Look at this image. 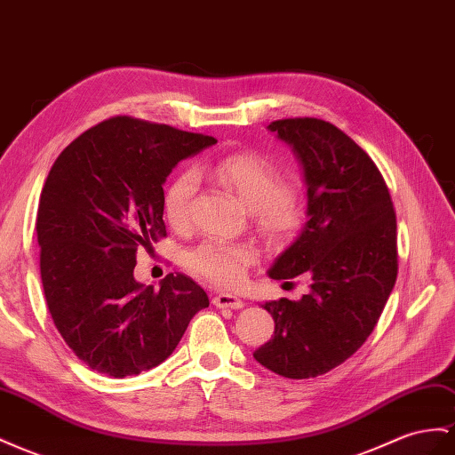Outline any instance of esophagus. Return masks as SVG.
Here are the masks:
<instances>
[{"label": "esophagus", "instance_id": "34e87169", "mask_svg": "<svg viewBox=\"0 0 455 455\" xmlns=\"http://www.w3.org/2000/svg\"><path fill=\"white\" fill-rule=\"evenodd\" d=\"M212 304L218 306V308H231V310H241L244 302L239 297H233V294L228 292H220L212 299Z\"/></svg>", "mask_w": 455, "mask_h": 455}]
</instances>
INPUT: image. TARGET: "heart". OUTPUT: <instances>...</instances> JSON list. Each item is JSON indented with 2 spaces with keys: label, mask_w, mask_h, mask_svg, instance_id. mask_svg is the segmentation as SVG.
I'll use <instances>...</instances> for the list:
<instances>
[{
  "label": "heart",
  "mask_w": 455,
  "mask_h": 455,
  "mask_svg": "<svg viewBox=\"0 0 455 455\" xmlns=\"http://www.w3.org/2000/svg\"><path fill=\"white\" fill-rule=\"evenodd\" d=\"M218 181L237 193L256 216V224L267 237L287 239L302 226V206L287 178L269 158L254 153H237L220 158L212 166ZM197 172L183 170L168 183L163 199L164 216L174 228L189 224L191 203L197 191ZM256 252L249 244L206 239L188 252V266L216 285L231 287L243 281Z\"/></svg>",
  "instance_id": "1"
}]
</instances>
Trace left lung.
I'll use <instances>...</instances> for the list:
<instances>
[{
    "label": "left lung",
    "instance_id": "1",
    "mask_svg": "<svg viewBox=\"0 0 455 455\" xmlns=\"http://www.w3.org/2000/svg\"><path fill=\"white\" fill-rule=\"evenodd\" d=\"M292 147L308 188V222L267 275L310 277L300 300L262 308L274 337L252 355L287 379H310L340 365L377 325L398 275L396 214L387 183L362 147L331 122L285 118L267 126Z\"/></svg>",
    "mask_w": 455,
    "mask_h": 455
}]
</instances>
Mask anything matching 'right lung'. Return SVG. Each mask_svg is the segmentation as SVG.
<instances>
[{
	"label": "right lung",
	"instance_id": "add662e5",
	"mask_svg": "<svg viewBox=\"0 0 455 455\" xmlns=\"http://www.w3.org/2000/svg\"><path fill=\"white\" fill-rule=\"evenodd\" d=\"M214 143L116 116L85 130L49 170L36 220L44 294L60 337L93 371L122 379L153 370L208 308L191 277L168 274L155 291L133 267L138 249L166 237L170 172Z\"/></svg>",
	"mask_w": 455,
	"mask_h": 455
}]
</instances>
